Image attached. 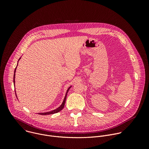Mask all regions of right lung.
Wrapping results in <instances>:
<instances>
[{
    "instance_id": "obj_1",
    "label": "right lung",
    "mask_w": 149,
    "mask_h": 149,
    "mask_svg": "<svg viewBox=\"0 0 149 149\" xmlns=\"http://www.w3.org/2000/svg\"><path fill=\"white\" fill-rule=\"evenodd\" d=\"M16 67L15 68V72H14V76H13V83H14V85H15V72H16ZM70 88H71V87H69V88H68V89L67 90V93H66V94H65V98H64V99H63V102H62V104L59 106V107L58 109H55V110H53V111L47 112V113H39V114H40V115H49V114H55V113H58L59 111H61V110L63 109V107H64L65 103V101H66V98H67V93H68V91H69V90L70 89ZM15 94H16V92H15Z\"/></svg>"
}]
</instances>
